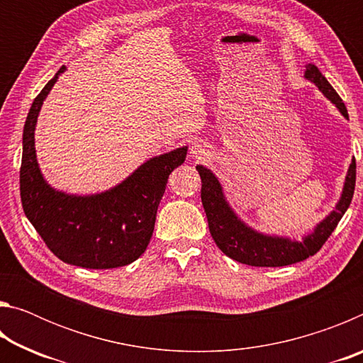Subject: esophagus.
<instances>
[{"label": "esophagus", "instance_id": "1", "mask_svg": "<svg viewBox=\"0 0 363 363\" xmlns=\"http://www.w3.org/2000/svg\"><path fill=\"white\" fill-rule=\"evenodd\" d=\"M190 155L195 160H203L208 155V149L203 140H194L192 147H190Z\"/></svg>", "mask_w": 363, "mask_h": 363}]
</instances>
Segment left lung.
<instances>
[{
    "label": "left lung",
    "mask_w": 363,
    "mask_h": 363,
    "mask_svg": "<svg viewBox=\"0 0 363 363\" xmlns=\"http://www.w3.org/2000/svg\"><path fill=\"white\" fill-rule=\"evenodd\" d=\"M304 78L314 83L318 91L331 104H335V107L340 110L344 118L349 120L347 108L341 97L337 96L333 86L327 82V78L322 75L314 64L306 65ZM196 171L201 177V203L205 208L213 240L216 242L218 248L225 256L232 257L233 261L256 267L290 266V264L314 256L322 248V245L328 240L331 232L336 229L337 223L347 211L355 189V158H352L335 210L320 220L314 227V230L306 233L301 240H294V238L288 237L267 235V233L257 232L247 223H243L232 210L229 201L225 200L223 186H220L218 177L213 174V171L205 168L203 164H199Z\"/></svg>",
    "instance_id": "8db88e82"
}]
</instances>
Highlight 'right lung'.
<instances>
[{
	"instance_id": "right-lung-1",
	"label": "right lung",
	"mask_w": 363,
	"mask_h": 363,
	"mask_svg": "<svg viewBox=\"0 0 363 363\" xmlns=\"http://www.w3.org/2000/svg\"><path fill=\"white\" fill-rule=\"evenodd\" d=\"M65 67L35 97L23 126L21 199L23 213L60 261L84 269L128 266L144 253L155 227L160 200L187 145L149 158L118 186L93 195L67 194L43 177L35 128L43 102Z\"/></svg>"
}]
</instances>
